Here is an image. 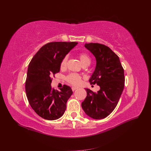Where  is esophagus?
<instances>
[{
  "instance_id": "34e87169",
  "label": "esophagus",
  "mask_w": 151,
  "mask_h": 151,
  "mask_svg": "<svg viewBox=\"0 0 151 151\" xmlns=\"http://www.w3.org/2000/svg\"><path fill=\"white\" fill-rule=\"evenodd\" d=\"M77 89V87H72V90L73 91H74L76 90Z\"/></svg>"
}]
</instances>
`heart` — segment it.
<instances>
[{
  "instance_id": "obj_1",
  "label": "heart",
  "mask_w": 151,
  "mask_h": 151,
  "mask_svg": "<svg viewBox=\"0 0 151 151\" xmlns=\"http://www.w3.org/2000/svg\"><path fill=\"white\" fill-rule=\"evenodd\" d=\"M78 58L83 65H89L91 63V58L88 54L86 53H81L78 55ZM68 57L65 56L63 58L60 62V68H64L66 66ZM81 76L75 73H71V74L67 75L65 77V80L68 83L71 85L76 86L80 83L81 81Z\"/></svg>"
}]
</instances>
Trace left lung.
Segmentation results:
<instances>
[{
  "instance_id": "left-lung-1",
  "label": "left lung",
  "mask_w": 151,
  "mask_h": 151,
  "mask_svg": "<svg viewBox=\"0 0 151 151\" xmlns=\"http://www.w3.org/2000/svg\"><path fill=\"white\" fill-rule=\"evenodd\" d=\"M85 47L96 60L95 70L89 79L91 84L100 87L97 93L86 89L87 96L82 108L91 118L103 119L116 106L125 85L124 70L116 53L106 45L90 43Z\"/></svg>"
}]
</instances>
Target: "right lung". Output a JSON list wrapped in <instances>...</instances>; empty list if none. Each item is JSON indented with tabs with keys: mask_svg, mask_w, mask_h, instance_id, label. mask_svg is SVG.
I'll use <instances>...</instances> for the list:
<instances>
[{
	"mask_svg": "<svg viewBox=\"0 0 151 151\" xmlns=\"http://www.w3.org/2000/svg\"><path fill=\"white\" fill-rule=\"evenodd\" d=\"M77 42H55L41 48L29 63L25 83L26 96L33 110L45 120L60 118L72 94L70 87L52 89V77L60 72V62Z\"/></svg>",
	"mask_w": 151,
	"mask_h": 151,
	"instance_id": "obj_1",
	"label": "right lung"
}]
</instances>
